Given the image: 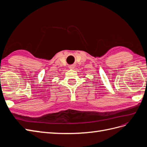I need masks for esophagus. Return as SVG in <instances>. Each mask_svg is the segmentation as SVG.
Masks as SVG:
<instances>
[{
	"mask_svg": "<svg viewBox=\"0 0 147 147\" xmlns=\"http://www.w3.org/2000/svg\"><path fill=\"white\" fill-rule=\"evenodd\" d=\"M74 67H75V65H70V66L69 67V69H74Z\"/></svg>",
	"mask_w": 147,
	"mask_h": 147,
	"instance_id": "obj_1",
	"label": "esophagus"
}]
</instances>
